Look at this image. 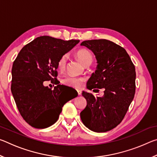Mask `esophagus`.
I'll return each instance as SVG.
<instances>
[{
    "instance_id": "obj_1",
    "label": "esophagus",
    "mask_w": 157,
    "mask_h": 157,
    "mask_svg": "<svg viewBox=\"0 0 157 157\" xmlns=\"http://www.w3.org/2000/svg\"><path fill=\"white\" fill-rule=\"evenodd\" d=\"M77 91H78V95H80L82 94L81 90H77Z\"/></svg>"
}]
</instances>
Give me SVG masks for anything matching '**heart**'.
I'll return each mask as SVG.
<instances>
[{
	"label": "heart",
	"instance_id": "1",
	"mask_svg": "<svg viewBox=\"0 0 157 157\" xmlns=\"http://www.w3.org/2000/svg\"><path fill=\"white\" fill-rule=\"evenodd\" d=\"M75 55L76 57H78V59L84 65L92 62L93 56L91 53L88 50L85 48L79 49L76 52ZM66 60H67V56L66 55H63V56L59 58V59L57 62V68L59 70L62 71L64 69L66 63ZM83 82V78H75V77L72 76H66L62 79V84L67 86L73 87V88H79V86H81Z\"/></svg>",
	"mask_w": 157,
	"mask_h": 157
}]
</instances>
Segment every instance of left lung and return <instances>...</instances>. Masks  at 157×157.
Instances as JSON below:
<instances>
[{
	"mask_svg": "<svg viewBox=\"0 0 157 157\" xmlns=\"http://www.w3.org/2000/svg\"><path fill=\"white\" fill-rule=\"evenodd\" d=\"M80 45L94 52L98 63L86 88L105 90L102 97L82 91L87 105L80 113L81 120L93 132L109 131L121 123L134 99L135 66L126 50L111 41L94 39Z\"/></svg>",
	"mask_w": 157,
	"mask_h": 157,
	"instance_id": "left-lung-1",
	"label": "left lung"
}]
</instances>
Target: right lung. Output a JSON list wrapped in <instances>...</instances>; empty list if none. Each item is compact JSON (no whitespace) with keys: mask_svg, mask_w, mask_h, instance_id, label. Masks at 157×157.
<instances>
[{"mask_svg":"<svg viewBox=\"0 0 157 157\" xmlns=\"http://www.w3.org/2000/svg\"><path fill=\"white\" fill-rule=\"evenodd\" d=\"M79 40L37 37L23 48L13 63L11 91L23 118L32 127L47 128L58 120L62 107L75 97H66L63 85L52 90L44 81L57 84V62Z\"/></svg>","mask_w":157,"mask_h":157,"instance_id":"right-lung-1","label":"right lung"}]
</instances>
